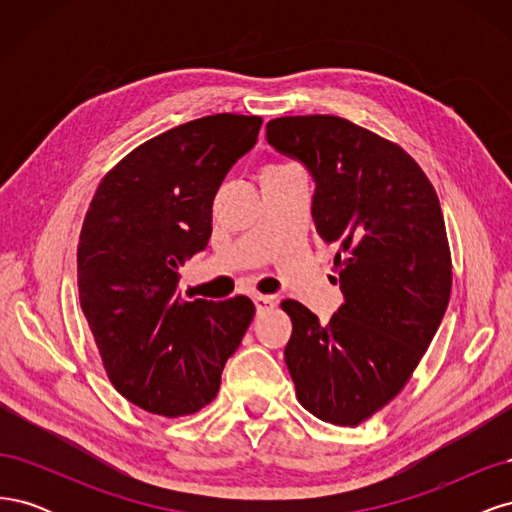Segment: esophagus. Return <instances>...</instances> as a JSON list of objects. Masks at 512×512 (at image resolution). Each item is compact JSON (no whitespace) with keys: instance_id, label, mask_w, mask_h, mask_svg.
I'll return each mask as SVG.
<instances>
[{"instance_id":"obj_1","label":"esophagus","mask_w":512,"mask_h":512,"mask_svg":"<svg viewBox=\"0 0 512 512\" xmlns=\"http://www.w3.org/2000/svg\"><path fill=\"white\" fill-rule=\"evenodd\" d=\"M254 303H256V312H269V309L275 305L273 297H267V294H254Z\"/></svg>"}]
</instances>
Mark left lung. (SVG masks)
I'll list each match as a JSON object with an SVG mask.
<instances>
[{
	"label": "left lung",
	"instance_id": "8db88e82",
	"mask_svg": "<svg viewBox=\"0 0 512 512\" xmlns=\"http://www.w3.org/2000/svg\"><path fill=\"white\" fill-rule=\"evenodd\" d=\"M267 141L314 177L312 215L318 235L337 245L346 299L329 324L286 299L284 359L307 412L354 427L404 389L451 299L440 200L404 149L348 119H271Z\"/></svg>",
	"mask_w": 512,
	"mask_h": 512
}]
</instances>
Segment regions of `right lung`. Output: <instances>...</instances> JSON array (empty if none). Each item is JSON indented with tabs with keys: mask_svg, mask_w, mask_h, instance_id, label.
Wrapping results in <instances>:
<instances>
[{
	"mask_svg": "<svg viewBox=\"0 0 512 512\" xmlns=\"http://www.w3.org/2000/svg\"><path fill=\"white\" fill-rule=\"evenodd\" d=\"M262 119L200 117L138 145L113 166L81 228L79 299L108 380L134 406L194 414L215 399L256 307L183 301L179 267L205 250L220 185L258 141Z\"/></svg>",
	"mask_w": 512,
	"mask_h": 512,
	"instance_id": "add662e5",
	"label": "right lung"
}]
</instances>
